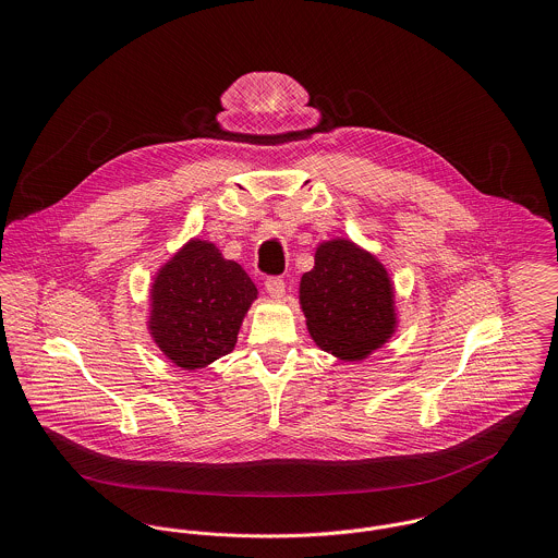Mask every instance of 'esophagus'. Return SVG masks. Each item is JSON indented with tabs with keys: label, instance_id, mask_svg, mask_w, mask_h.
Listing matches in <instances>:
<instances>
[{
	"label": "esophagus",
	"instance_id": "1",
	"mask_svg": "<svg viewBox=\"0 0 558 558\" xmlns=\"http://www.w3.org/2000/svg\"><path fill=\"white\" fill-rule=\"evenodd\" d=\"M264 286H266V292L272 299H283L286 296V281L281 277H268Z\"/></svg>",
	"mask_w": 558,
	"mask_h": 558
}]
</instances>
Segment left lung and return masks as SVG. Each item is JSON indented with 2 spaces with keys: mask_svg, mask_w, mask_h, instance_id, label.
I'll use <instances>...</instances> for the list:
<instances>
[{
  "mask_svg": "<svg viewBox=\"0 0 558 558\" xmlns=\"http://www.w3.org/2000/svg\"><path fill=\"white\" fill-rule=\"evenodd\" d=\"M312 339L341 361H363L396 332V292L387 268L352 240H326L301 279Z\"/></svg>",
  "mask_w": 558,
  "mask_h": 558,
  "instance_id": "obj_1",
  "label": "left lung"
}]
</instances>
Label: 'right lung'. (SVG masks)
I'll return each instance as SVG.
<instances>
[{
	"instance_id": "obj_1",
	"label": "right lung",
	"mask_w": 558,
	"mask_h": 558,
	"mask_svg": "<svg viewBox=\"0 0 558 558\" xmlns=\"http://www.w3.org/2000/svg\"><path fill=\"white\" fill-rule=\"evenodd\" d=\"M257 288L242 266L208 240H189L150 290L148 328L160 352L182 369H202L230 354Z\"/></svg>"
}]
</instances>
